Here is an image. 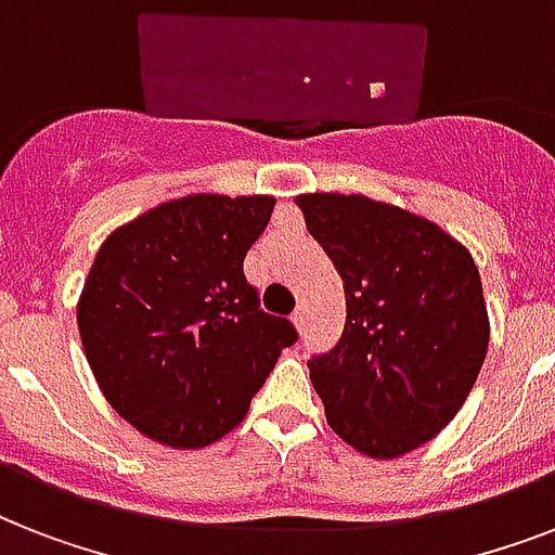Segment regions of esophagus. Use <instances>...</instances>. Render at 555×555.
<instances>
[{
	"label": "esophagus",
	"instance_id": "esophagus-1",
	"mask_svg": "<svg viewBox=\"0 0 555 555\" xmlns=\"http://www.w3.org/2000/svg\"><path fill=\"white\" fill-rule=\"evenodd\" d=\"M291 322H294V328L299 331V334H305V328H308V311H305V308H296Z\"/></svg>",
	"mask_w": 555,
	"mask_h": 555
}]
</instances>
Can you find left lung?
Wrapping results in <instances>:
<instances>
[{
  "mask_svg": "<svg viewBox=\"0 0 555 555\" xmlns=\"http://www.w3.org/2000/svg\"><path fill=\"white\" fill-rule=\"evenodd\" d=\"M346 291V328L313 357L325 421L348 447L391 461L461 412L490 346L478 268L435 221L386 201L296 195Z\"/></svg>",
  "mask_w": 555,
  "mask_h": 555,
  "instance_id": "obj_1",
  "label": "left lung"
}]
</instances>
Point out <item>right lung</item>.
Instances as JSON below:
<instances>
[{
	"label": "right lung",
	"instance_id": "obj_1",
	"mask_svg": "<svg viewBox=\"0 0 555 555\" xmlns=\"http://www.w3.org/2000/svg\"><path fill=\"white\" fill-rule=\"evenodd\" d=\"M276 198L195 192L164 201L100 244L77 302L86 360L108 405L172 449L216 443L296 331L259 308L244 256Z\"/></svg>",
	"mask_w": 555,
	"mask_h": 555
}]
</instances>
